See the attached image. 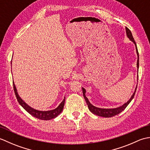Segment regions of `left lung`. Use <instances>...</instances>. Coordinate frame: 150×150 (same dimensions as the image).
Here are the masks:
<instances>
[{
	"instance_id": "8db88e82",
	"label": "left lung",
	"mask_w": 150,
	"mask_h": 150,
	"mask_svg": "<svg viewBox=\"0 0 150 150\" xmlns=\"http://www.w3.org/2000/svg\"><path fill=\"white\" fill-rule=\"evenodd\" d=\"M126 34H127V36L129 38V39L131 40L132 42H134L135 47H136V51H137V55H138V60H137V68H139V52H138V50H137V44L135 41L133 39V35L132 34L131 31H130L128 28L126 27ZM82 92H83V95H84V97L86 100V104H88V106L89 110L91 111V113H93L95 115H97L98 116H100V117H113L115 115H118L119 113H120V112H122V111L125 109V108L127 107V106L129 104L130 102L132 101V100L133 99V98L134 97V95L135 94V92H136V90H137V87L135 90L134 91V93L132 95L131 98H129V100L125 104H124L122 106H120L119 108H112V109H103V108H97L95 106H93V105H92L90 102H89L88 98L86 97L85 95V93H86V90L85 89L82 88Z\"/></svg>"
}]
</instances>
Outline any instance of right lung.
Returning a JSON list of instances; mask_svg holds the SVG:
<instances>
[{"label": "right lung", "instance_id": "add662e5", "mask_svg": "<svg viewBox=\"0 0 150 150\" xmlns=\"http://www.w3.org/2000/svg\"><path fill=\"white\" fill-rule=\"evenodd\" d=\"M13 89H14L15 96L17 97V99L18 102V103L20 104L21 106L23 107L24 109L26 111H28V112L30 115H31L37 118V119H39L41 120H46L54 119V118H55L57 116H58L62 112V111L64 108V106L65 97L64 98V100L62 103L60 104L59 106L55 110L46 111H38L28 106L27 104L25 103L21 99V97L18 96V95L17 93V90H16V87L14 84V82H13Z\"/></svg>", "mask_w": 150, "mask_h": 150}]
</instances>
